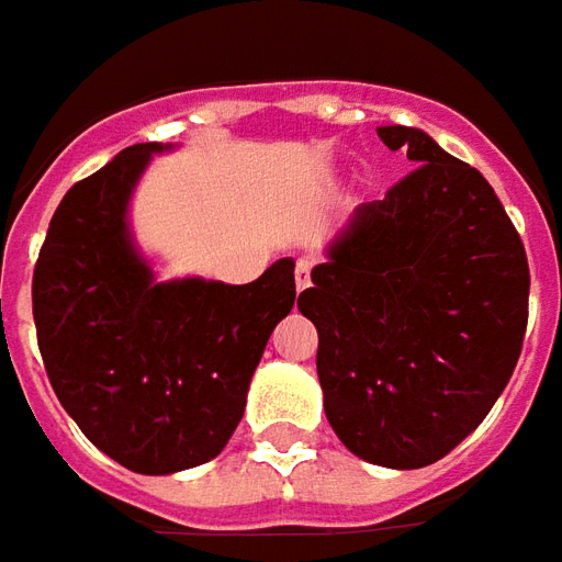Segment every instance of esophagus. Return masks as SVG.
I'll list each match as a JSON object with an SVG mask.
<instances>
[{
	"mask_svg": "<svg viewBox=\"0 0 562 562\" xmlns=\"http://www.w3.org/2000/svg\"><path fill=\"white\" fill-rule=\"evenodd\" d=\"M307 285H311V263L299 261L295 263V289H299V292H304Z\"/></svg>",
	"mask_w": 562,
	"mask_h": 562,
	"instance_id": "34e87169",
	"label": "esophagus"
}]
</instances>
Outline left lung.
I'll return each mask as SVG.
<instances>
[{
	"instance_id": "obj_1",
	"label": "left lung",
	"mask_w": 562,
	"mask_h": 562,
	"mask_svg": "<svg viewBox=\"0 0 562 562\" xmlns=\"http://www.w3.org/2000/svg\"><path fill=\"white\" fill-rule=\"evenodd\" d=\"M414 170L329 245L299 311L341 445L379 467L451 454L510 382L529 323L526 248L488 180L414 126H379Z\"/></svg>"
}]
</instances>
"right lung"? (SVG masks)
Here are the masks:
<instances>
[{
  "label": "right lung",
  "mask_w": 562,
  "mask_h": 562,
  "mask_svg": "<svg viewBox=\"0 0 562 562\" xmlns=\"http://www.w3.org/2000/svg\"><path fill=\"white\" fill-rule=\"evenodd\" d=\"M158 143L74 183L33 267V323L52 389L80 432L133 473L167 475L226 448L273 326L295 304V261L248 285L155 282L126 202Z\"/></svg>",
  "instance_id": "obj_1"
}]
</instances>
